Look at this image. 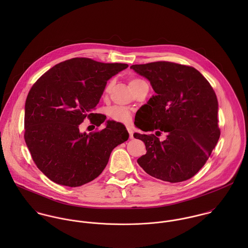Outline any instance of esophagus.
Returning a JSON list of instances; mask_svg holds the SVG:
<instances>
[{"mask_svg": "<svg viewBox=\"0 0 248 248\" xmlns=\"http://www.w3.org/2000/svg\"><path fill=\"white\" fill-rule=\"evenodd\" d=\"M127 130H128V132H129L130 139H131V140H133V139H134V130H133L131 127H128V128H127Z\"/></svg>", "mask_w": 248, "mask_h": 248, "instance_id": "obj_1", "label": "esophagus"}]
</instances>
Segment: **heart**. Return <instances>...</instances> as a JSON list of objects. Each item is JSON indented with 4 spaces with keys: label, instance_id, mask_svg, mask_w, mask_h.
Masks as SVG:
<instances>
[{
    "label": "heart",
    "instance_id": "heart-1",
    "mask_svg": "<svg viewBox=\"0 0 248 248\" xmlns=\"http://www.w3.org/2000/svg\"><path fill=\"white\" fill-rule=\"evenodd\" d=\"M142 83H145L141 79L139 78H133L130 80L129 85L131 87V89H135L137 86L140 85ZM112 86V81H109L107 84L106 88H105V93H108L110 90ZM109 117L116 121V122H121V123H129L132 120V112L129 108H124V107L116 106L113 107L112 108H110L109 110Z\"/></svg>",
    "mask_w": 248,
    "mask_h": 248
}]
</instances>
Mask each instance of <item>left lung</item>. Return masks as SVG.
Wrapping results in <instances>:
<instances>
[{"mask_svg":"<svg viewBox=\"0 0 248 248\" xmlns=\"http://www.w3.org/2000/svg\"><path fill=\"white\" fill-rule=\"evenodd\" d=\"M131 69L150 81L155 94L146 104L150 124L135 125L143 132L135 139L147 153L138 159L152 177L180 182L194 177L205 164L220 136L217 99L209 82L196 69L171 62L133 65ZM167 133L160 142L156 137Z\"/></svg>","mask_w":248,"mask_h":248,"instance_id":"1","label":"left lung"}]
</instances>
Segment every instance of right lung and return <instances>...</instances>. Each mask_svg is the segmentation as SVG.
<instances>
[{
    "label": "right lung",
    "mask_w": 248,
    "mask_h": 248,
    "mask_svg": "<svg viewBox=\"0 0 248 248\" xmlns=\"http://www.w3.org/2000/svg\"><path fill=\"white\" fill-rule=\"evenodd\" d=\"M127 68L72 58L32 86L25 105V140L37 167L50 180L69 187L93 180L105 169L111 151L128 140L126 127L113 120L98 132L79 131L85 118L95 126L105 121L106 115L94 112L96 105L107 81Z\"/></svg>",
    "instance_id": "obj_1"
}]
</instances>
